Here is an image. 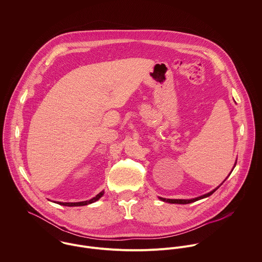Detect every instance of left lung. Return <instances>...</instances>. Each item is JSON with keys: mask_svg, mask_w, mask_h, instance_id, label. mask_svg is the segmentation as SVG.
Here are the masks:
<instances>
[{"mask_svg": "<svg viewBox=\"0 0 262 262\" xmlns=\"http://www.w3.org/2000/svg\"><path fill=\"white\" fill-rule=\"evenodd\" d=\"M236 166V165H235ZM231 174V173H230ZM220 187V186H219ZM219 187H216L215 189H213L212 191H210L209 193H207V194H204V195H202V196H200V198H196V199H192V200H167V199H163V198H160V200L161 201H163V202H166V203H170V204H178V205H186V204H190V203H194V202H196V201H199V200H202V199H205V198H208L209 195H211Z\"/></svg>", "mask_w": 262, "mask_h": 262, "instance_id": "8db88e82", "label": "left lung"}]
</instances>
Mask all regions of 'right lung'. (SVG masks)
<instances>
[{
  "instance_id": "obj_1",
  "label": "right lung",
  "mask_w": 262,
  "mask_h": 262,
  "mask_svg": "<svg viewBox=\"0 0 262 262\" xmlns=\"http://www.w3.org/2000/svg\"><path fill=\"white\" fill-rule=\"evenodd\" d=\"M103 194H104V191H101V192L98 193L95 198H93V199H91V200H89V201H86V202H80V203H60V202H57L56 204L61 205V206H66V207H81V206H86V205L95 203V202L98 201Z\"/></svg>"
}]
</instances>
